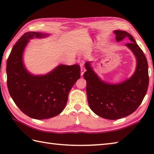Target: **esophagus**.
Here are the masks:
<instances>
[{"mask_svg": "<svg viewBox=\"0 0 154 154\" xmlns=\"http://www.w3.org/2000/svg\"><path fill=\"white\" fill-rule=\"evenodd\" d=\"M83 62H81L80 63V66H81V75L82 76V75H83L85 71V69L83 68Z\"/></svg>", "mask_w": 154, "mask_h": 154, "instance_id": "1", "label": "esophagus"}]
</instances>
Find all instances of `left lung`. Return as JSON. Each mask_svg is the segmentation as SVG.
<instances>
[{"label": "left lung", "instance_id": "8db88e82", "mask_svg": "<svg viewBox=\"0 0 154 154\" xmlns=\"http://www.w3.org/2000/svg\"><path fill=\"white\" fill-rule=\"evenodd\" d=\"M116 42L127 38L125 44L134 55L136 67L129 79L119 83H110L100 79L94 72L92 62L85 63L83 74L87 81V100L91 109L103 119L116 120L132 114L144 98L149 85L147 59L133 36L125 31L114 30Z\"/></svg>", "mask_w": 154, "mask_h": 154}]
</instances>
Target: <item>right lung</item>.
Listing matches in <instances>:
<instances>
[{
  "label": "right lung",
  "instance_id": "right-lung-1",
  "mask_svg": "<svg viewBox=\"0 0 154 154\" xmlns=\"http://www.w3.org/2000/svg\"><path fill=\"white\" fill-rule=\"evenodd\" d=\"M49 35L43 32L25 33L12 48L6 63L7 86L12 100L22 112L38 120L60 114L66 106L70 90L81 77L77 64L59 65L45 75L28 71L23 54L29 40Z\"/></svg>",
  "mask_w": 154,
  "mask_h": 154
}]
</instances>
